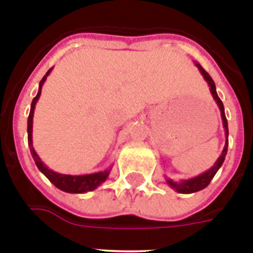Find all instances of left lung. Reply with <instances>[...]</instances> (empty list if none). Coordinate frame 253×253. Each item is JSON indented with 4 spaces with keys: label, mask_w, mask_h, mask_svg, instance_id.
I'll return each instance as SVG.
<instances>
[{
    "label": "left lung",
    "mask_w": 253,
    "mask_h": 253,
    "mask_svg": "<svg viewBox=\"0 0 253 253\" xmlns=\"http://www.w3.org/2000/svg\"><path fill=\"white\" fill-rule=\"evenodd\" d=\"M195 64H196V67L199 68V71H200V73L204 76L205 81L208 82V84H209V87H210V92H211V95H213V99L215 100V102L218 104L219 110H220V115H222L223 126H224L225 137H227V139H225V146H224V148H223V152H222V154H220V157L216 160V162L214 163V166L211 167L210 169H208L207 172H204V173L196 176V177H194V178H190V180H182V181H180V182H176V181L167 178V182H169V186H171L172 189H175L176 191L180 194H191V193H196V191H200V190L205 189V187L210 184L211 178L215 176L216 171L220 169V166H222L223 162H224L225 154H227V151H228V123H227V118H225V114H224V106H223V102H222V100L219 99L218 93H216L215 84H214L213 78L210 77L209 73H208L207 71H205V69L200 66V64L199 63H195Z\"/></svg>",
    "instance_id": "1"
}]
</instances>
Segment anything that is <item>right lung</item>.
Listing matches in <instances>:
<instances>
[{
	"instance_id": "right-lung-1",
	"label": "right lung",
	"mask_w": 253,
	"mask_h": 253,
	"mask_svg": "<svg viewBox=\"0 0 253 253\" xmlns=\"http://www.w3.org/2000/svg\"><path fill=\"white\" fill-rule=\"evenodd\" d=\"M51 68L49 69L46 75L42 78V81L39 84V90H38V95L35 96L33 101H31V109L30 114H29L28 118V140H29V147H30L31 156L34 158L35 165L38 166V169L43 172L44 175L46 176L51 184L54 185L55 187H58L62 191H66V193H72V194H82L87 193V191H92L96 187L100 186V185L104 182L107 178L109 173H110V169H105L102 172H96V173H91V175H81V176H73V175H63V173H58V172L51 171L48 167L42 162V160L39 158V156L35 152L34 147H33V116H34V109L37 101L39 100L40 93H42V87L43 84L45 82L46 77L50 73Z\"/></svg>"
}]
</instances>
